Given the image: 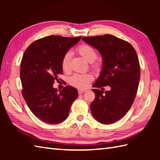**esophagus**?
<instances>
[{
	"mask_svg": "<svg viewBox=\"0 0 160 160\" xmlns=\"http://www.w3.org/2000/svg\"><path fill=\"white\" fill-rule=\"evenodd\" d=\"M85 91H86V90H84V89H78V93L82 94L84 92H85Z\"/></svg>",
	"mask_w": 160,
	"mask_h": 160,
	"instance_id": "obj_1",
	"label": "esophagus"
}]
</instances>
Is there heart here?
I'll use <instances>...</instances> for the list:
<instances>
[{
  "mask_svg": "<svg viewBox=\"0 0 160 160\" xmlns=\"http://www.w3.org/2000/svg\"><path fill=\"white\" fill-rule=\"evenodd\" d=\"M77 52L81 56L88 62H93L97 58V53L93 47L89 45H83L80 46L77 49ZM71 53L70 52H67L64 54L61 61V67L64 71H69L71 67ZM93 80V76L91 74H80L76 73L70 78V83L73 86L80 89H84L89 85L91 81Z\"/></svg>",
  "mask_w": 160,
  "mask_h": 160,
  "instance_id": "heart-1",
  "label": "heart"
}]
</instances>
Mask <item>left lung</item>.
<instances>
[{
	"mask_svg": "<svg viewBox=\"0 0 160 160\" xmlns=\"http://www.w3.org/2000/svg\"><path fill=\"white\" fill-rule=\"evenodd\" d=\"M96 49L102 58V67L92 89L96 98L91 104L93 116L104 124L114 123L130 109L140 77L137 53L130 43L107 34L82 39ZM110 86V91L98 89Z\"/></svg>",
	"mask_w": 160,
	"mask_h": 160,
	"instance_id": "8db88e82",
	"label": "left lung"
}]
</instances>
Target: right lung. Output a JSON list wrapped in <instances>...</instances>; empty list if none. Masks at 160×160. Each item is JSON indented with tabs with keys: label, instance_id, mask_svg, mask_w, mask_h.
Segmentation results:
<instances>
[{
	"label": "right lung",
	"instance_id": "add662e5",
	"mask_svg": "<svg viewBox=\"0 0 160 160\" xmlns=\"http://www.w3.org/2000/svg\"><path fill=\"white\" fill-rule=\"evenodd\" d=\"M81 38L47 36L32 43L23 55L20 75L23 98L32 113L48 124L65 120L78 96L76 88L67 86L58 92L53 84L62 74V57Z\"/></svg>",
	"mask_w": 160,
	"mask_h": 160
}]
</instances>
